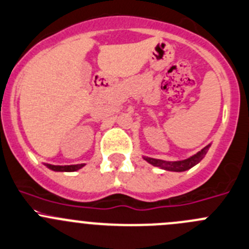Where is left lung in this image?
Masks as SVG:
<instances>
[{
	"instance_id": "1",
	"label": "left lung",
	"mask_w": 249,
	"mask_h": 249,
	"mask_svg": "<svg viewBox=\"0 0 249 249\" xmlns=\"http://www.w3.org/2000/svg\"><path fill=\"white\" fill-rule=\"evenodd\" d=\"M210 145L212 144H208L207 146L202 149L200 151H198L197 154L189 156V158L184 159V160H177V161H167V160H161V159H154L149 158V156H143V159L146 162H149L153 166L159 167V169H162L165 171H172V172H183L187 170L192 169L193 166H196L197 164H199L203 160V158L205 156V154L209 150Z\"/></svg>"
}]
</instances>
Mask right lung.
I'll return each instance as SVG.
<instances>
[{
    "label": "right lung",
    "instance_id": "add662e5",
    "mask_svg": "<svg viewBox=\"0 0 249 249\" xmlns=\"http://www.w3.org/2000/svg\"><path fill=\"white\" fill-rule=\"evenodd\" d=\"M47 169L52 170V171L56 172H73V171H78L82 167L85 166V164H77V165H51V164H44Z\"/></svg>",
    "mask_w": 249,
    "mask_h": 249
}]
</instances>
